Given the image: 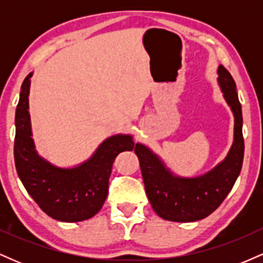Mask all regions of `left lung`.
<instances>
[{
    "instance_id": "obj_1",
    "label": "left lung",
    "mask_w": 263,
    "mask_h": 263,
    "mask_svg": "<svg viewBox=\"0 0 263 263\" xmlns=\"http://www.w3.org/2000/svg\"><path fill=\"white\" fill-rule=\"evenodd\" d=\"M218 84L234 116V141L228 155L206 173L178 176L148 146L136 143L147 198L159 218L174 222H193L218 209L236 182L243 159L242 111L236 84L222 65L218 66Z\"/></svg>"
}]
</instances>
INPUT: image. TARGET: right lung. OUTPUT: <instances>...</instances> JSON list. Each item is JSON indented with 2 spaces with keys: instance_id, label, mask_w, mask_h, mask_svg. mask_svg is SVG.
I'll return each mask as SVG.
<instances>
[{
  "instance_id": "add662e5",
  "label": "right lung",
  "mask_w": 263,
  "mask_h": 263,
  "mask_svg": "<svg viewBox=\"0 0 263 263\" xmlns=\"http://www.w3.org/2000/svg\"><path fill=\"white\" fill-rule=\"evenodd\" d=\"M29 73L21 86L16 108L14 163L21 182L33 200L50 218L78 222L92 218L106 200L108 178L119 153L135 148L134 136L117 134L105 138L86 161L59 167L35 149L29 115Z\"/></svg>"
}]
</instances>
